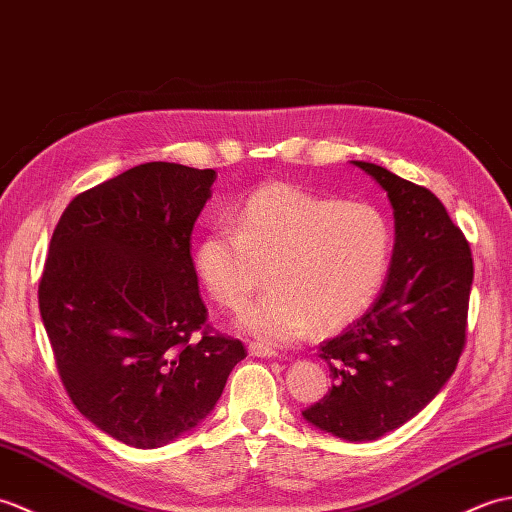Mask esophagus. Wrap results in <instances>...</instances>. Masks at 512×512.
Segmentation results:
<instances>
[{
    "instance_id": "34e87169",
    "label": "esophagus",
    "mask_w": 512,
    "mask_h": 512,
    "mask_svg": "<svg viewBox=\"0 0 512 512\" xmlns=\"http://www.w3.org/2000/svg\"><path fill=\"white\" fill-rule=\"evenodd\" d=\"M249 355L252 357H260V359H267V357H276V350H271L263 344H249Z\"/></svg>"
}]
</instances>
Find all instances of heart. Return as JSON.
I'll return each mask as SVG.
<instances>
[{
  "instance_id": "b5f03b06",
  "label": "heart",
  "mask_w": 512,
  "mask_h": 512,
  "mask_svg": "<svg viewBox=\"0 0 512 512\" xmlns=\"http://www.w3.org/2000/svg\"><path fill=\"white\" fill-rule=\"evenodd\" d=\"M394 247L392 223L366 201H342L271 181L256 188L230 227L201 236L192 269L225 311H243L258 289L271 291L241 315L263 344H295L357 322L383 287Z\"/></svg>"
}]
</instances>
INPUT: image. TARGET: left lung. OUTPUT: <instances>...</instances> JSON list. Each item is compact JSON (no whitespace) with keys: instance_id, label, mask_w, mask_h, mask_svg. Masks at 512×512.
<instances>
[{"instance_id":"1","label":"left lung","mask_w":512,"mask_h":512,"mask_svg":"<svg viewBox=\"0 0 512 512\" xmlns=\"http://www.w3.org/2000/svg\"><path fill=\"white\" fill-rule=\"evenodd\" d=\"M352 164L388 192L392 263L377 302L320 346L333 388L302 416L326 434L363 442L414 418L456 370L467 342L473 258L434 192L383 166Z\"/></svg>"}]
</instances>
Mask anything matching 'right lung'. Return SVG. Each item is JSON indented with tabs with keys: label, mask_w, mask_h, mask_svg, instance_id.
Masks as SVG:
<instances>
[{
	"label": "right lung",
	"mask_w": 512,
	"mask_h": 512,
	"mask_svg": "<svg viewBox=\"0 0 512 512\" xmlns=\"http://www.w3.org/2000/svg\"><path fill=\"white\" fill-rule=\"evenodd\" d=\"M214 179L212 168L140 164L76 195L54 227L39 311L56 368L78 412L124 445L155 449L197 427L247 357L206 326L192 269Z\"/></svg>",
	"instance_id": "add662e5"
}]
</instances>
